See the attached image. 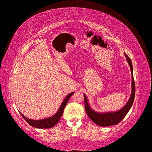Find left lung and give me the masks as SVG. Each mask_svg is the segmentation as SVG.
<instances>
[{"label": "left lung", "mask_w": 152, "mask_h": 152, "mask_svg": "<svg viewBox=\"0 0 152 152\" xmlns=\"http://www.w3.org/2000/svg\"><path fill=\"white\" fill-rule=\"evenodd\" d=\"M124 56L130 66V71H131L132 91L129 100H128L126 104L122 109L117 111L104 112V113L103 112H102V113L96 112L91 108L89 102H88L87 96H86V94H84V102H85V109L86 113H87L88 117L90 118V120L93 121L95 124H96L97 125L100 126H113L120 123L126 115V114L128 113V111L132 106L133 102H134L135 96V84L134 78H133L132 64L131 60L126 54V53H124Z\"/></svg>", "instance_id": "1"}]
</instances>
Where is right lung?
I'll return each mask as SVG.
<instances>
[{
  "label": "right lung",
  "mask_w": 152,
  "mask_h": 152,
  "mask_svg": "<svg viewBox=\"0 0 152 152\" xmlns=\"http://www.w3.org/2000/svg\"><path fill=\"white\" fill-rule=\"evenodd\" d=\"M73 92L70 93L68 95L66 96V98L63 100L61 105L58 109V111L54 115H52V117H50V118H47L44 119H41V120H31V119L27 118L26 117L22 115V113L21 115L23 117V118L26 121V122L29 124L32 127L37 128H52L53 126L59 122L60 118L62 117V115L63 113V111H64V107L66 105L67 102H68L69 100L72 95L73 94Z\"/></svg>",
  "instance_id": "right-lung-1"
}]
</instances>
